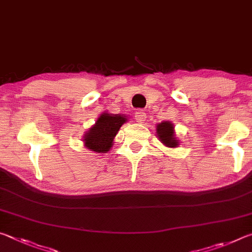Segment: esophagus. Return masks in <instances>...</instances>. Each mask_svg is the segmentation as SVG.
<instances>
[{"instance_id":"34e87169","label":"esophagus","mask_w":252,"mask_h":252,"mask_svg":"<svg viewBox=\"0 0 252 252\" xmlns=\"http://www.w3.org/2000/svg\"><path fill=\"white\" fill-rule=\"evenodd\" d=\"M146 118H147V114L144 111H138V112L135 113V121L139 122V123H143L146 121Z\"/></svg>"}]
</instances>
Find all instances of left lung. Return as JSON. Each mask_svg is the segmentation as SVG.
<instances>
[{"mask_svg": "<svg viewBox=\"0 0 252 252\" xmlns=\"http://www.w3.org/2000/svg\"><path fill=\"white\" fill-rule=\"evenodd\" d=\"M157 135L160 141L168 148H177L179 140L174 136V126L171 122L163 121L157 126Z\"/></svg>", "mask_w": 252, "mask_h": 252, "instance_id": "1", "label": "left lung"}]
</instances>
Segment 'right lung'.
<instances>
[{"label": "right lung", "mask_w": 252, "mask_h": 252, "mask_svg": "<svg viewBox=\"0 0 252 252\" xmlns=\"http://www.w3.org/2000/svg\"><path fill=\"white\" fill-rule=\"evenodd\" d=\"M126 121V118L121 114L102 113L95 125L84 134V146L96 153L108 152L113 146L114 136Z\"/></svg>", "instance_id": "right-lung-1"}]
</instances>
